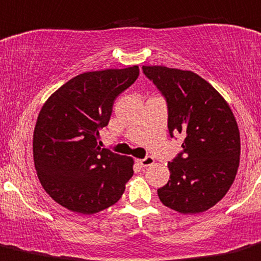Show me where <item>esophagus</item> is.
Instances as JSON below:
<instances>
[{"mask_svg":"<svg viewBox=\"0 0 261 261\" xmlns=\"http://www.w3.org/2000/svg\"><path fill=\"white\" fill-rule=\"evenodd\" d=\"M155 163V160H153L152 156H146V158L144 159H139L138 160V164L141 167H146V166H150L152 165V164Z\"/></svg>","mask_w":261,"mask_h":261,"instance_id":"1","label":"esophagus"}]
</instances>
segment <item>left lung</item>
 Instances as JSON below:
<instances>
[{
	"mask_svg": "<svg viewBox=\"0 0 261 261\" xmlns=\"http://www.w3.org/2000/svg\"><path fill=\"white\" fill-rule=\"evenodd\" d=\"M142 71L165 97L170 136H184L182 151L167 164L170 180L158 195L177 213H202L223 199L237 176L240 134L234 114L191 71L165 66H142Z\"/></svg>",
	"mask_w": 261,
	"mask_h": 261,
	"instance_id": "left-lung-1",
	"label": "left lung"
}]
</instances>
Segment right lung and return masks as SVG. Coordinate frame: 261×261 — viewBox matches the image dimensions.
<instances>
[{
	"label": "right lung",
	"mask_w": 261,
	"mask_h": 261,
	"mask_svg": "<svg viewBox=\"0 0 261 261\" xmlns=\"http://www.w3.org/2000/svg\"><path fill=\"white\" fill-rule=\"evenodd\" d=\"M139 66L85 72L55 91L38 114L34 161L41 185L57 204L91 214L119 201L134 161L101 149L116 97L138 79Z\"/></svg>",
	"instance_id": "add662e5"
}]
</instances>
